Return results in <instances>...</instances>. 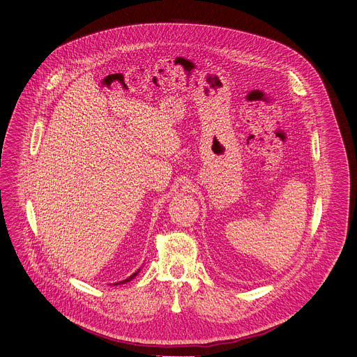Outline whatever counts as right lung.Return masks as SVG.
Listing matches in <instances>:
<instances>
[{"label":"right lung","mask_w":357,"mask_h":357,"mask_svg":"<svg viewBox=\"0 0 357 357\" xmlns=\"http://www.w3.org/2000/svg\"><path fill=\"white\" fill-rule=\"evenodd\" d=\"M141 271V268L139 270H137L132 275H130V277L127 278V279H124V280H121V282H118V283H114V284H123V283H127V282H130L131 279H134V278L137 277L138 275V273Z\"/></svg>","instance_id":"1"}]
</instances>
